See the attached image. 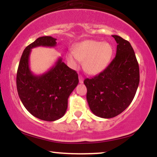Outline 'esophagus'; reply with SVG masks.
<instances>
[{
    "label": "esophagus",
    "instance_id": "obj_1",
    "mask_svg": "<svg viewBox=\"0 0 157 157\" xmlns=\"http://www.w3.org/2000/svg\"><path fill=\"white\" fill-rule=\"evenodd\" d=\"M79 82H80V83H82L83 82V77L82 76H79Z\"/></svg>",
    "mask_w": 157,
    "mask_h": 157
}]
</instances>
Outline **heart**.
<instances>
[{"instance_id":"1","label":"heart","mask_w":157,"mask_h":157,"mask_svg":"<svg viewBox=\"0 0 157 157\" xmlns=\"http://www.w3.org/2000/svg\"><path fill=\"white\" fill-rule=\"evenodd\" d=\"M112 55L113 47L109 43L85 40L75 45L74 52H68L66 59L73 68H78L80 61H83L85 71L96 75L107 67Z\"/></svg>"}]
</instances>
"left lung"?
Segmentation results:
<instances>
[{"label":"left lung","instance_id":"left-lung-1","mask_svg":"<svg viewBox=\"0 0 157 157\" xmlns=\"http://www.w3.org/2000/svg\"><path fill=\"white\" fill-rule=\"evenodd\" d=\"M116 56L104 71L84 80L89 108L94 114L112 118L128 107L140 83V68L134 51L128 41L112 35Z\"/></svg>","mask_w":157,"mask_h":157}]
</instances>
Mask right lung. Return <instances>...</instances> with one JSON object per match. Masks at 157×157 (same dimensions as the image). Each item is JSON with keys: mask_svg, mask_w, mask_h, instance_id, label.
<instances>
[{"mask_svg": "<svg viewBox=\"0 0 157 157\" xmlns=\"http://www.w3.org/2000/svg\"><path fill=\"white\" fill-rule=\"evenodd\" d=\"M57 39L51 36L38 37L23 51L17 68V90L23 105L35 117L55 121L62 117L68 107V98L79 82L78 75L60 57L46 73L35 75L29 68L32 48L54 47Z\"/></svg>", "mask_w": 157, "mask_h": 157, "instance_id": "obj_1", "label": "right lung"}]
</instances>
